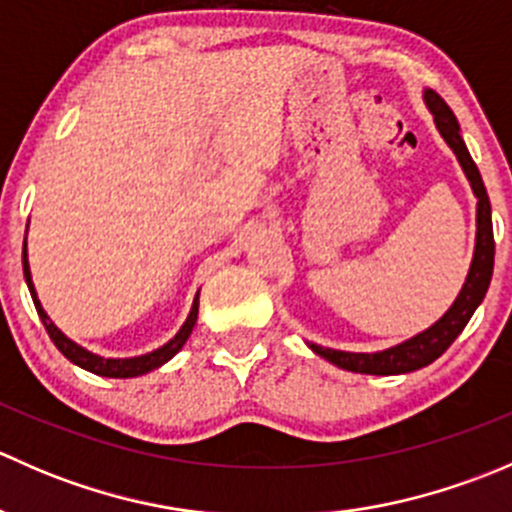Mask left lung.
Returning a JSON list of instances; mask_svg holds the SVG:
<instances>
[{
  "mask_svg": "<svg viewBox=\"0 0 512 512\" xmlns=\"http://www.w3.org/2000/svg\"><path fill=\"white\" fill-rule=\"evenodd\" d=\"M426 103L431 108L433 118H436V126L441 131V136L446 138L448 146L453 148L458 160H461L463 170H466L468 180L473 185V193L478 198V235H476V255H473L471 272H468V280L463 285L461 294L453 302V307L433 324L431 329H426L418 337L409 339V342L399 344L394 349H386L379 354H352V352H337V349H324L317 344H309L312 352L324 356L327 361L337 364L339 369L356 371V374H376V376H391V374H406V371H416L421 366H428L431 361H436L438 356L446 352L453 342H456L458 334L466 329L468 319L473 317V312L478 309V304L483 302L485 292H488L490 277H493V260H495V240H493V223H490V200L485 193L483 178L478 173V165L473 163L471 153H468L466 143L461 138V128H458L456 116H453L451 108L446 106L441 96L436 91H426Z\"/></svg>",
  "mask_w": 512,
  "mask_h": 512,
  "instance_id": "obj_1",
  "label": "left lung"
}]
</instances>
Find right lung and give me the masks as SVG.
I'll use <instances>...</instances> for the list:
<instances>
[{"label":"right lung","instance_id":"right-lung-1","mask_svg":"<svg viewBox=\"0 0 512 512\" xmlns=\"http://www.w3.org/2000/svg\"><path fill=\"white\" fill-rule=\"evenodd\" d=\"M24 277H27V285H29V292H32L36 312H39L41 322H44L46 332H49L51 342L56 344V349H59V352L64 354L66 359L74 361L76 366H81V369L91 371V374H98V376H108V379H131V376H141V374H148V371L158 369L160 364H165L168 359H173V356L178 354L180 349H183V344L188 342L190 332H193L195 322H198V297H195L193 309H190V317L185 319L183 329H180V332L175 334V337L170 339L165 347H160V349H156V352H151L146 356H136V359H101V356L86 352V349H81L79 344H74L71 339H66L64 334H61L59 329L54 327V322L46 317V312L41 309L39 299H36V292H34V285H32V275H29L27 247H24Z\"/></svg>","mask_w":512,"mask_h":512}]
</instances>
